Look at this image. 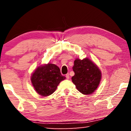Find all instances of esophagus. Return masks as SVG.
Returning a JSON list of instances; mask_svg holds the SVG:
<instances>
[{
    "label": "esophagus",
    "instance_id": "1",
    "mask_svg": "<svg viewBox=\"0 0 131 131\" xmlns=\"http://www.w3.org/2000/svg\"><path fill=\"white\" fill-rule=\"evenodd\" d=\"M65 77H66V79H69V73L66 74V76H65Z\"/></svg>",
    "mask_w": 131,
    "mask_h": 131
}]
</instances>
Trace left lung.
Returning a JSON list of instances; mask_svg holds the SVG:
<instances>
[{"instance_id":"8db88e82","label":"left lung","mask_w":131,"mask_h":131,"mask_svg":"<svg viewBox=\"0 0 131 131\" xmlns=\"http://www.w3.org/2000/svg\"><path fill=\"white\" fill-rule=\"evenodd\" d=\"M73 70V83L79 92L84 95L91 94L98 87L101 79V72L97 66L88 58L76 59Z\"/></svg>"}]
</instances>
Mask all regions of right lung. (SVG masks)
<instances>
[{
    "mask_svg": "<svg viewBox=\"0 0 131 131\" xmlns=\"http://www.w3.org/2000/svg\"><path fill=\"white\" fill-rule=\"evenodd\" d=\"M65 79L57 65L48 63L35 70L31 76V81L39 95L47 96L54 93L58 85Z\"/></svg>",
    "mask_w": 131,
    "mask_h": 131,
    "instance_id": "add662e5",
    "label": "right lung"
}]
</instances>
